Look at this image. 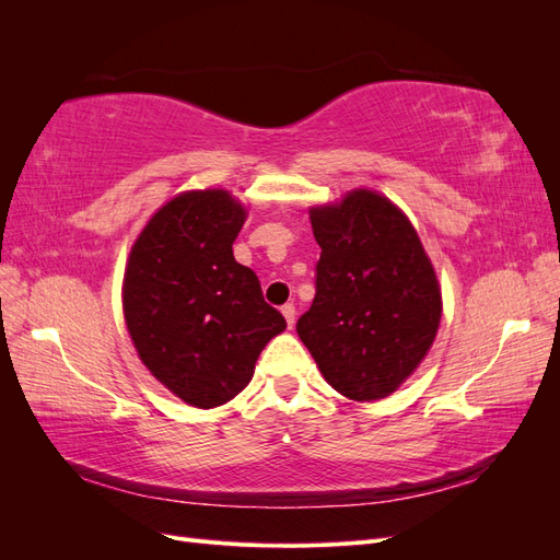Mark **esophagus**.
Instances as JSON below:
<instances>
[{
	"label": "esophagus",
	"instance_id": "esophagus-1",
	"mask_svg": "<svg viewBox=\"0 0 560 560\" xmlns=\"http://www.w3.org/2000/svg\"><path fill=\"white\" fill-rule=\"evenodd\" d=\"M282 311V315H284V319H287V325H294V319H296V306L294 303H284V306L280 308Z\"/></svg>",
	"mask_w": 560,
	"mask_h": 560
}]
</instances>
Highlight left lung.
<instances>
[{
  "label": "left lung",
  "mask_w": 560,
  "mask_h": 560,
  "mask_svg": "<svg viewBox=\"0 0 560 560\" xmlns=\"http://www.w3.org/2000/svg\"><path fill=\"white\" fill-rule=\"evenodd\" d=\"M311 224L322 252L299 338L338 393L383 399L413 374L436 336L434 268L409 219L374 191L315 208Z\"/></svg>",
  "instance_id": "left-lung-1"
}]
</instances>
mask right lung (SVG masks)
<instances>
[{"label": "right lung", "mask_w": 560, "mask_h": 560, "mask_svg": "<svg viewBox=\"0 0 560 560\" xmlns=\"http://www.w3.org/2000/svg\"><path fill=\"white\" fill-rule=\"evenodd\" d=\"M245 210L222 189L173 198L130 249L124 315L140 360L198 409L226 404L287 322L233 259Z\"/></svg>", "instance_id": "add662e5"}]
</instances>
